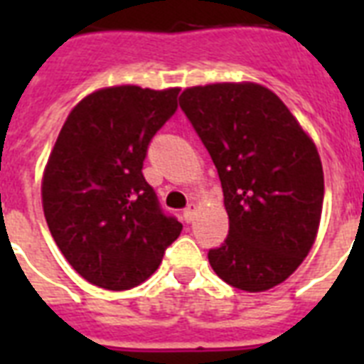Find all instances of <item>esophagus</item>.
I'll return each instance as SVG.
<instances>
[{
  "label": "esophagus",
  "instance_id": "34e87169",
  "mask_svg": "<svg viewBox=\"0 0 364 364\" xmlns=\"http://www.w3.org/2000/svg\"><path fill=\"white\" fill-rule=\"evenodd\" d=\"M194 215H196V205L188 204L187 208L183 210V219H185V223H193Z\"/></svg>",
  "mask_w": 364,
  "mask_h": 364
}]
</instances>
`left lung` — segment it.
I'll use <instances>...</instances> for the list:
<instances>
[{
	"mask_svg": "<svg viewBox=\"0 0 364 364\" xmlns=\"http://www.w3.org/2000/svg\"><path fill=\"white\" fill-rule=\"evenodd\" d=\"M221 179L228 236L210 249L223 282L249 293L279 285L316 240L323 210L317 149L282 100L253 82L187 88L179 98Z\"/></svg>",
	"mask_w": 364,
	"mask_h": 364,
	"instance_id": "obj_1",
	"label": "left lung"
}]
</instances>
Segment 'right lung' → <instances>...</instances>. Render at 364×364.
I'll return each mask as SVG.
<instances>
[{"mask_svg": "<svg viewBox=\"0 0 364 364\" xmlns=\"http://www.w3.org/2000/svg\"><path fill=\"white\" fill-rule=\"evenodd\" d=\"M177 96L179 88H104L79 102L60 130L43 176V211L62 255L92 285L136 287L181 234L141 171Z\"/></svg>", "mask_w": 364, "mask_h": 364, "instance_id": "1", "label": "right lung"}]
</instances>
